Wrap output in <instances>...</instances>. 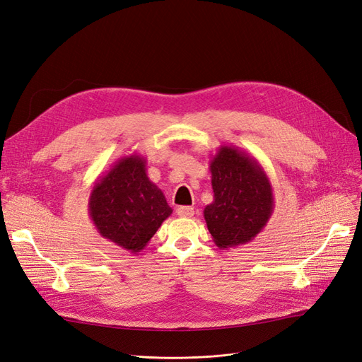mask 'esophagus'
Listing matches in <instances>:
<instances>
[{"label":"esophagus","mask_w":362,"mask_h":362,"mask_svg":"<svg viewBox=\"0 0 362 362\" xmlns=\"http://www.w3.org/2000/svg\"><path fill=\"white\" fill-rule=\"evenodd\" d=\"M177 214H178L180 217H193L194 209H193L192 206H178Z\"/></svg>","instance_id":"obj_1"}]
</instances>
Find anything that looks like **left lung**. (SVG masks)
<instances>
[{"instance_id":"obj_1","label":"left lung","mask_w":362,"mask_h":362,"mask_svg":"<svg viewBox=\"0 0 362 362\" xmlns=\"http://www.w3.org/2000/svg\"><path fill=\"white\" fill-rule=\"evenodd\" d=\"M214 201L204 217L218 248L250 243L267 226L274 211L272 185L255 157L232 145H221L211 160Z\"/></svg>"}]
</instances>
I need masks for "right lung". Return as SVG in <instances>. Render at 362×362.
Returning a JSON list of instances; mask_svg holds the SVG:
<instances>
[{
	"label": "right lung",
	"instance_id": "1",
	"mask_svg": "<svg viewBox=\"0 0 362 362\" xmlns=\"http://www.w3.org/2000/svg\"><path fill=\"white\" fill-rule=\"evenodd\" d=\"M88 214L103 238L136 255L172 214V208L163 192L149 181L146 158L132 154L117 160L94 182Z\"/></svg>",
	"mask_w": 362,
	"mask_h": 362
}]
</instances>
